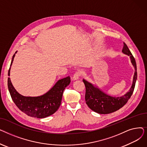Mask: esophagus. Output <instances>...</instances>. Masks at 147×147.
<instances>
[{
	"label": "esophagus",
	"mask_w": 147,
	"mask_h": 147,
	"mask_svg": "<svg viewBox=\"0 0 147 147\" xmlns=\"http://www.w3.org/2000/svg\"><path fill=\"white\" fill-rule=\"evenodd\" d=\"M80 76H81V73H80V72L76 73L75 74H74V76H73V80L75 81V80H79V79Z\"/></svg>",
	"instance_id": "1"
}]
</instances>
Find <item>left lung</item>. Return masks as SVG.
Here are the masks:
<instances>
[{
    "instance_id": "8db88e82",
    "label": "left lung",
    "mask_w": 147,
    "mask_h": 147,
    "mask_svg": "<svg viewBox=\"0 0 147 147\" xmlns=\"http://www.w3.org/2000/svg\"><path fill=\"white\" fill-rule=\"evenodd\" d=\"M122 52L129 56L130 62L135 69V73L133 78L132 86L129 90L121 96H112L107 94L96 85L83 79L86 87L85 100L86 103L90 109L97 113L106 114L113 113L119 110L124 106L132 96L135 88L137 79V69L136 61L132 53L129 49L125 43H123Z\"/></svg>"
}]
</instances>
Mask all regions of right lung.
Instances as JSON below:
<instances>
[{
  "label": "right lung",
  "instance_id": "right-lung-1",
  "mask_svg": "<svg viewBox=\"0 0 147 147\" xmlns=\"http://www.w3.org/2000/svg\"><path fill=\"white\" fill-rule=\"evenodd\" d=\"M12 57L8 76H10L11 67L15 53ZM70 78L67 77L59 80L49 91L38 96H25L20 94L13 86L10 78L7 79V86L13 102L18 109L28 116L43 119L55 113L61 105L65 88L70 83Z\"/></svg>",
  "mask_w": 147,
  "mask_h": 147
}]
</instances>
